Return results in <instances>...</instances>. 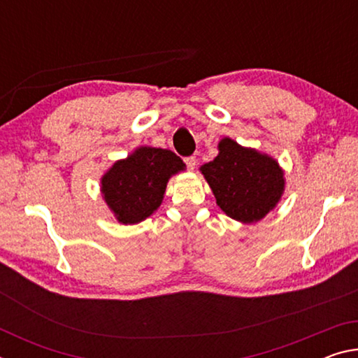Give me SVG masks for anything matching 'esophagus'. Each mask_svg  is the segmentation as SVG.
<instances>
[{
	"label": "esophagus",
	"instance_id": "esophagus-1",
	"mask_svg": "<svg viewBox=\"0 0 358 358\" xmlns=\"http://www.w3.org/2000/svg\"><path fill=\"white\" fill-rule=\"evenodd\" d=\"M196 157L194 156H186L185 157V164H186V167L189 169V171H194V167H196Z\"/></svg>",
	"mask_w": 358,
	"mask_h": 358
}]
</instances>
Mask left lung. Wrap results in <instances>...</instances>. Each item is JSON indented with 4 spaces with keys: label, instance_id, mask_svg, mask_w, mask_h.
<instances>
[{
    "label": "left lung",
    "instance_id": "8db88e82",
    "mask_svg": "<svg viewBox=\"0 0 358 358\" xmlns=\"http://www.w3.org/2000/svg\"><path fill=\"white\" fill-rule=\"evenodd\" d=\"M201 171L221 210L241 222L262 220L284 191L282 171L275 159L230 138H222L220 155Z\"/></svg>",
    "mask_w": 358,
    "mask_h": 358
}]
</instances>
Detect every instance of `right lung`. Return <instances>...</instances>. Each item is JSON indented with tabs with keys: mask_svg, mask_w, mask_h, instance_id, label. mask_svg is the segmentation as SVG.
<instances>
[{
	"mask_svg": "<svg viewBox=\"0 0 358 358\" xmlns=\"http://www.w3.org/2000/svg\"><path fill=\"white\" fill-rule=\"evenodd\" d=\"M185 164L171 150L142 147L117 161L102 177V194L123 224H136L157 210L169 178Z\"/></svg>",
	"mask_w": 358,
	"mask_h": 358,
	"instance_id": "1",
	"label": "right lung"
}]
</instances>
